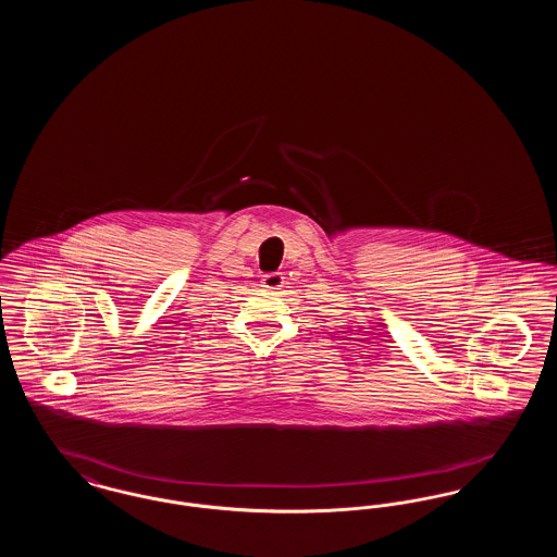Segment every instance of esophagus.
<instances>
[{
  "mask_svg": "<svg viewBox=\"0 0 557 557\" xmlns=\"http://www.w3.org/2000/svg\"><path fill=\"white\" fill-rule=\"evenodd\" d=\"M284 282H286L284 273H267V275H263V280H261V286L265 290L271 292V294H277V290H282Z\"/></svg>",
  "mask_w": 557,
  "mask_h": 557,
  "instance_id": "34e87169",
  "label": "esophagus"
}]
</instances>
